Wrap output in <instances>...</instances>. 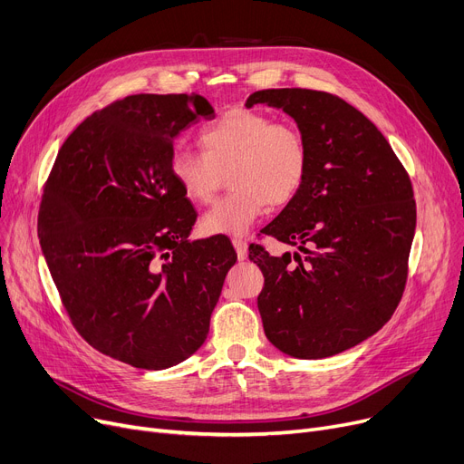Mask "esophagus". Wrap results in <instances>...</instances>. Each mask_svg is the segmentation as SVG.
<instances>
[{
    "instance_id": "34e87169",
    "label": "esophagus",
    "mask_w": 464,
    "mask_h": 464,
    "mask_svg": "<svg viewBox=\"0 0 464 464\" xmlns=\"http://www.w3.org/2000/svg\"><path fill=\"white\" fill-rule=\"evenodd\" d=\"M233 246L237 250L238 261H245L248 256V242L245 238H233Z\"/></svg>"
}]
</instances>
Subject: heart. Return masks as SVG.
<instances>
[{
    "mask_svg": "<svg viewBox=\"0 0 464 464\" xmlns=\"http://www.w3.org/2000/svg\"><path fill=\"white\" fill-rule=\"evenodd\" d=\"M199 140L203 152H173L170 175L189 201L207 205L229 170L227 182L233 189L201 219L208 235L246 233L266 203H289L306 180V137L297 126L276 121L266 112L229 109L201 130Z\"/></svg>",
    "mask_w": 464,
    "mask_h": 464,
    "instance_id": "b5f03b06",
    "label": "heart"
}]
</instances>
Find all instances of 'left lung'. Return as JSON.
Wrapping results in <instances>:
<instances>
[{
  "mask_svg": "<svg viewBox=\"0 0 464 464\" xmlns=\"http://www.w3.org/2000/svg\"><path fill=\"white\" fill-rule=\"evenodd\" d=\"M282 109L308 142L301 191L263 229L297 248L280 257L250 246L265 285L263 329L299 359L336 355L378 333L402 297L416 233L410 177L372 121L340 97L304 88L254 92Z\"/></svg>",
  "mask_w": 464,
  "mask_h": 464,
  "instance_id": "8db88e82",
  "label": "left lung"
}]
</instances>
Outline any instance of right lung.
Returning <instances> with one entry per match:
<instances>
[{
	"label": "right lung",
	"mask_w": 464,
	"mask_h": 464,
	"mask_svg": "<svg viewBox=\"0 0 464 464\" xmlns=\"http://www.w3.org/2000/svg\"><path fill=\"white\" fill-rule=\"evenodd\" d=\"M214 109L198 93H139L72 131L43 191L37 233L71 324L112 359L161 371L198 352L237 254L188 240L198 219L170 175L173 140Z\"/></svg>",
	"instance_id": "add662e5"
}]
</instances>
